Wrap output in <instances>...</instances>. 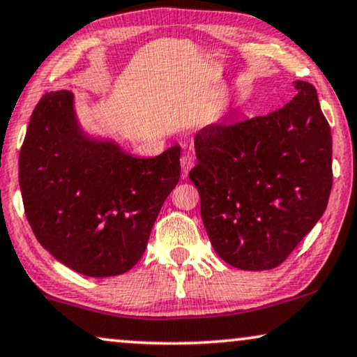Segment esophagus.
Listing matches in <instances>:
<instances>
[{
    "mask_svg": "<svg viewBox=\"0 0 357 357\" xmlns=\"http://www.w3.org/2000/svg\"><path fill=\"white\" fill-rule=\"evenodd\" d=\"M192 166H194V156L191 153H184L181 156V168H183L184 176L188 174V171L191 169Z\"/></svg>",
    "mask_w": 357,
    "mask_h": 357,
    "instance_id": "esophagus-1",
    "label": "esophagus"
}]
</instances>
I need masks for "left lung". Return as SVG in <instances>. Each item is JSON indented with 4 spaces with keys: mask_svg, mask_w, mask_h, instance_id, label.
I'll use <instances>...</instances> for the list:
<instances>
[{
    "mask_svg": "<svg viewBox=\"0 0 357 357\" xmlns=\"http://www.w3.org/2000/svg\"><path fill=\"white\" fill-rule=\"evenodd\" d=\"M268 116L220 122L197 132L189 179L201 196L215 253L243 271L273 269L315 227L333 184L331 130L317 89Z\"/></svg>",
    "mask_w": 357,
    "mask_h": 357,
    "instance_id": "1",
    "label": "left lung"
}]
</instances>
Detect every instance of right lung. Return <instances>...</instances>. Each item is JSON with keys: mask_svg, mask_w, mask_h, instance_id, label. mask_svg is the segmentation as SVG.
<instances>
[{"mask_svg": "<svg viewBox=\"0 0 357 357\" xmlns=\"http://www.w3.org/2000/svg\"><path fill=\"white\" fill-rule=\"evenodd\" d=\"M179 145L137 158L114 142L91 139L76 121L73 93H45L19 153V186L36 238L79 274L127 273L179 181Z\"/></svg>", "mask_w": 357, "mask_h": 357, "instance_id": "add662e5", "label": "right lung"}]
</instances>
